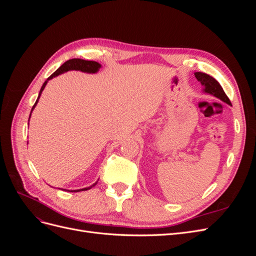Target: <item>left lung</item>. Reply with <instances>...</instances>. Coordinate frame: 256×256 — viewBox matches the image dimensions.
<instances>
[{
	"label": "left lung",
	"instance_id": "8db88e82",
	"mask_svg": "<svg viewBox=\"0 0 256 256\" xmlns=\"http://www.w3.org/2000/svg\"><path fill=\"white\" fill-rule=\"evenodd\" d=\"M194 76L198 79V81H200V84L204 86L203 90L205 92H207V94H210L216 98H219L220 100H222L223 102H226L230 106V102L228 97L226 96V92H224L219 82L216 81L214 78H212V76H209L204 72H194Z\"/></svg>",
	"mask_w": 256,
	"mask_h": 256
}]
</instances>
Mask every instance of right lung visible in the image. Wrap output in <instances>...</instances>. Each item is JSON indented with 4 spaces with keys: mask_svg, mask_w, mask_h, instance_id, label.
<instances>
[{
    "mask_svg": "<svg viewBox=\"0 0 256 256\" xmlns=\"http://www.w3.org/2000/svg\"><path fill=\"white\" fill-rule=\"evenodd\" d=\"M100 67H102V65H100L99 63H97V62H94V60H81V58H72V60H68L67 62H65V63L62 65L56 72H54L49 78L44 81V83L42 84V86L40 88V95H38V98L36 100L35 104L33 106L32 108V111L34 110V108L36 106L37 102H38V99H40L42 92L44 90V88H46V85H47L48 81L53 79L54 76H58V74H63V72H69V70H80L82 72H88V74H96ZM32 111H30V113H32ZM98 182H96L94 184H92L90 187H86V188H83V189H79V190H67L69 192H79V191H85V190H90V188L94 187V186L97 184ZM62 190H66V189H62Z\"/></svg>",
    "mask_w": 256,
    "mask_h": 256,
    "instance_id": "add662e5",
    "label": "right lung"
}]
</instances>
